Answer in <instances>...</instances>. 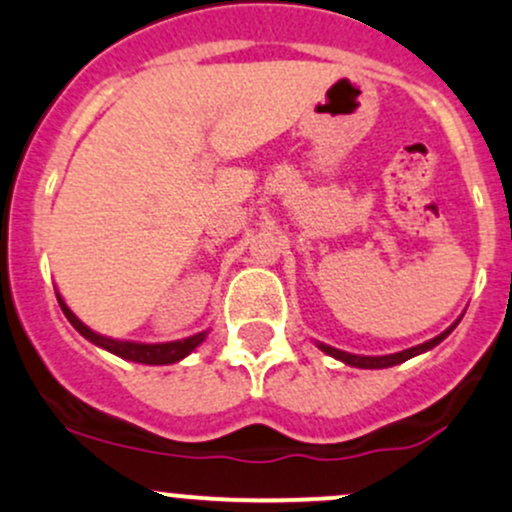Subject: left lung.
Returning a JSON list of instances; mask_svg holds the SVG:
<instances>
[{
  "instance_id": "8db88e82",
  "label": "left lung",
  "mask_w": 512,
  "mask_h": 512,
  "mask_svg": "<svg viewBox=\"0 0 512 512\" xmlns=\"http://www.w3.org/2000/svg\"><path fill=\"white\" fill-rule=\"evenodd\" d=\"M454 327H456V324H452V327H449L447 332L439 334V337L430 339V342L417 344V346H412V349L398 351V354H388V356H356V354H349V351H339V349H334V346H327V344H320V349L324 351V354L334 356V359L344 361V364L356 366V368H388V366H395V364H403V361L412 359V356H417V354H422V351H427V349H432V346H437L444 337H447L449 332H452Z\"/></svg>"
}]
</instances>
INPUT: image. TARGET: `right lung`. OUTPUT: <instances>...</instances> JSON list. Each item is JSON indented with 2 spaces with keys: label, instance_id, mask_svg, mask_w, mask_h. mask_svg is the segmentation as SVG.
<instances>
[{
  "label": "right lung",
  "instance_id": "1",
  "mask_svg": "<svg viewBox=\"0 0 512 512\" xmlns=\"http://www.w3.org/2000/svg\"><path fill=\"white\" fill-rule=\"evenodd\" d=\"M58 295V293H56ZM58 305L60 310H63V315L68 317V322L73 324L75 329L82 334L85 339H90L92 344L102 346V349L112 351V354L122 356V359H129V361H136V364H148V366H163V364H175V361L185 359V356L190 354L192 349H195L197 344L205 342L207 332H200L195 334V337H188V339H180V342H168V344H139V342H119V339H109V337H102V334L92 332L90 327H85L78 317L70 312V307L65 305L63 298L58 295Z\"/></svg>",
  "mask_w": 512,
  "mask_h": 512
}]
</instances>
